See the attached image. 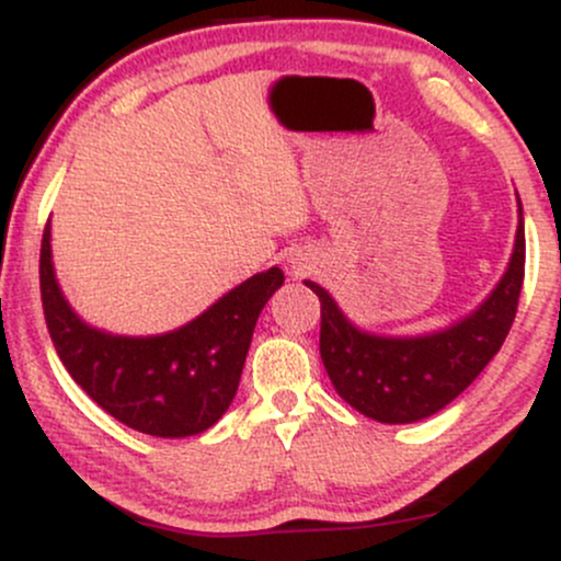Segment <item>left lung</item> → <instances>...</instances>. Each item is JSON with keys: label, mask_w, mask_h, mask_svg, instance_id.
I'll use <instances>...</instances> for the list:
<instances>
[{"label": "left lung", "mask_w": 561, "mask_h": 561, "mask_svg": "<svg viewBox=\"0 0 561 561\" xmlns=\"http://www.w3.org/2000/svg\"><path fill=\"white\" fill-rule=\"evenodd\" d=\"M519 199V197H517ZM525 279V227L519 205L512 259L493 293L469 317L420 337L364 332L340 306L308 282L321 302L319 351L334 390L345 403L382 424L427 420L461 396L501 351Z\"/></svg>", "instance_id": "obj_1"}]
</instances>
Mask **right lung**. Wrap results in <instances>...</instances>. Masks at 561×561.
Returning a JSON list of instances; mask_svg holds the SVG:
<instances>
[{
    "label": "right lung",
    "mask_w": 561,
    "mask_h": 561,
    "mask_svg": "<svg viewBox=\"0 0 561 561\" xmlns=\"http://www.w3.org/2000/svg\"><path fill=\"white\" fill-rule=\"evenodd\" d=\"M49 240L47 224L38 259L44 319L76 385L137 433L190 437L214 427L234 401L255 321L285 282L282 268L250 276L179 330L128 337L89 327L70 308Z\"/></svg>",
    "instance_id": "obj_1"
}]
</instances>
